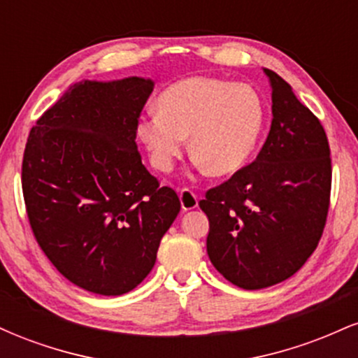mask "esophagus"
Listing matches in <instances>:
<instances>
[{"instance_id": "1", "label": "esophagus", "mask_w": 358, "mask_h": 358, "mask_svg": "<svg viewBox=\"0 0 358 358\" xmlns=\"http://www.w3.org/2000/svg\"><path fill=\"white\" fill-rule=\"evenodd\" d=\"M180 203H182V208L185 212L193 210V208L199 207V196L192 190H188V188H182L180 190Z\"/></svg>"}]
</instances>
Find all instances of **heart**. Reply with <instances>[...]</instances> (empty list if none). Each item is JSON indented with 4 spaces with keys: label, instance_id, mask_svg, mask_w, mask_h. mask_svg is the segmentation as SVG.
<instances>
[{
    "label": "heart",
    "instance_id": "b5f03b06",
    "mask_svg": "<svg viewBox=\"0 0 358 358\" xmlns=\"http://www.w3.org/2000/svg\"><path fill=\"white\" fill-rule=\"evenodd\" d=\"M156 109L139 119L136 134L151 165L165 173L182 155L187 136L200 170L236 173L256 151L266 121L264 102L252 85L203 76L171 84L158 96Z\"/></svg>",
    "mask_w": 358,
    "mask_h": 358
}]
</instances>
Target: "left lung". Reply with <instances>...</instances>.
Instances as JSON below:
<instances>
[{
	"label": "left lung",
	"instance_id": "left-lung-1",
	"mask_svg": "<svg viewBox=\"0 0 358 358\" xmlns=\"http://www.w3.org/2000/svg\"><path fill=\"white\" fill-rule=\"evenodd\" d=\"M273 121L256 162L200 202L210 231L207 252L232 285L262 289L293 276L313 254L327 222L330 146L322 122L276 72Z\"/></svg>",
	"mask_w": 358,
	"mask_h": 358
}]
</instances>
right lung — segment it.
Wrapping results in <instances>:
<instances>
[{
	"label": "right lung",
	"mask_w": 358,
	"mask_h": 358,
	"mask_svg": "<svg viewBox=\"0 0 358 358\" xmlns=\"http://www.w3.org/2000/svg\"><path fill=\"white\" fill-rule=\"evenodd\" d=\"M155 82L80 80L30 131L22 187L36 242L62 276L104 296L129 293L156 262L178 195L141 163L136 126Z\"/></svg>",
	"instance_id": "1"
}]
</instances>
